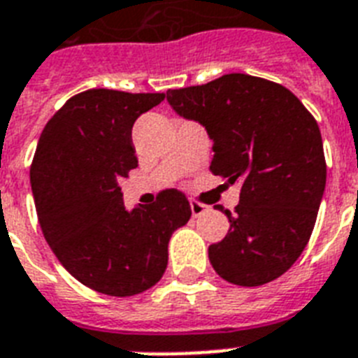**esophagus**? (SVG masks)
<instances>
[{
  "instance_id": "34e87169",
  "label": "esophagus",
  "mask_w": 358,
  "mask_h": 358,
  "mask_svg": "<svg viewBox=\"0 0 358 358\" xmlns=\"http://www.w3.org/2000/svg\"><path fill=\"white\" fill-rule=\"evenodd\" d=\"M208 206L206 204H201V202L196 201H191V213H193V217H199L202 213L206 212Z\"/></svg>"
}]
</instances>
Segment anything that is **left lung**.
<instances>
[{
    "label": "left lung",
    "mask_w": 358,
    "mask_h": 358,
    "mask_svg": "<svg viewBox=\"0 0 358 358\" xmlns=\"http://www.w3.org/2000/svg\"><path fill=\"white\" fill-rule=\"evenodd\" d=\"M171 108L206 128L210 171L241 184L230 229L210 264L238 286H262L305 250L322 204L327 165L316 119L286 87L247 74L167 91Z\"/></svg>",
    "instance_id": "left-lung-1"
}]
</instances>
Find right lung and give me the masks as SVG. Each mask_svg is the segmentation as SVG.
Here are the masks:
<instances>
[{
	"mask_svg": "<svg viewBox=\"0 0 358 358\" xmlns=\"http://www.w3.org/2000/svg\"><path fill=\"white\" fill-rule=\"evenodd\" d=\"M162 92L91 89L64 103L42 129L31 189L42 234L64 269L87 288L129 297L163 277L169 239L191 217L178 189L152 206H124L119 182L137 167L134 122Z\"/></svg>",
	"mask_w": 358,
	"mask_h": 358,
	"instance_id": "obj_1",
	"label": "right lung"
}]
</instances>
